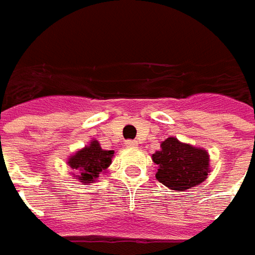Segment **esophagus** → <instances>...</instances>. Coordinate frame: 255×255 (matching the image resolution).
<instances>
[{
	"label": "esophagus",
	"instance_id": "obj_1",
	"mask_svg": "<svg viewBox=\"0 0 255 255\" xmlns=\"http://www.w3.org/2000/svg\"><path fill=\"white\" fill-rule=\"evenodd\" d=\"M126 144H127V147L134 148V147H137V145H138V141H135V139H127V141H126Z\"/></svg>",
	"mask_w": 255,
	"mask_h": 255
}]
</instances>
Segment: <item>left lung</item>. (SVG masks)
I'll use <instances>...</instances> for the list:
<instances>
[{
    "label": "left lung",
    "mask_w": 255,
    "mask_h": 255,
    "mask_svg": "<svg viewBox=\"0 0 255 255\" xmlns=\"http://www.w3.org/2000/svg\"><path fill=\"white\" fill-rule=\"evenodd\" d=\"M158 171L155 178L171 190L185 191L204 181L210 172V158L205 149L195 148L170 137L152 154Z\"/></svg>",
    "instance_id": "8db88e82"
}]
</instances>
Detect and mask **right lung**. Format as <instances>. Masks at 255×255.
I'll use <instances>...</instances> for the list:
<instances>
[{
	"mask_svg": "<svg viewBox=\"0 0 255 255\" xmlns=\"http://www.w3.org/2000/svg\"><path fill=\"white\" fill-rule=\"evenodd\" d=\"M114 151H106L100 147L97 141H93L88 147L78 151L68 160L72 170H77L81 175L78 180L81 183H90L100 177V174L107 170L111 164Z\"/></svg>",
	"mask_w": 255,
	"mask_h": 255,
	"instance_id": "1",
	"label": "right lung"
}]
</instances>
